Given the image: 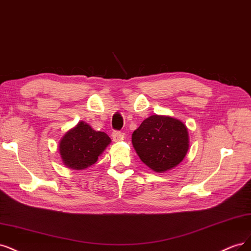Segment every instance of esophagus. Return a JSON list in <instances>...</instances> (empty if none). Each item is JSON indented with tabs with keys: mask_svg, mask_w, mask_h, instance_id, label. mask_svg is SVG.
<instances>
[{
	"mask_svg": "<svg viewBox=\"0 0 251 251\" xmlns=\"http://www.w3.org/2000/svg\"><path fill=\"white\" fill-rule=\"evenodd\" d=\"M112 136V140H114L115 142H119L123 139V133L121 131H114L111 134Z\"/></svg>",
	"mask_w": 251,
	"mask_h": 251,
	"instance_id": "1",
	"label": "esophagus"
}]
</instances>
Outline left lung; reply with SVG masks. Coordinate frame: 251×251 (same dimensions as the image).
I'll list each match as a JSON object with an SVG mask.
<instances>
[{"mask_svg":"<svg viewBox=\"0 0 251 251\" xmlns=\"http://www.w3.org/2000/svg\"><path fill=\"white\" fill-rule=\"evenodd\" d=\"M132 145L145 165L163 173L179 165L187 155L188 129L179 120L153 115L133 131Z\"/></svg>","mask_w":251,"mask_h":251,"instance_id":"left-lung-1","label":"left lung"}]
</instances>
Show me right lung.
I'll return each mask as SVG.
<instances>
[{
    "instance_id": "1",
    "label": "right lung",
    "mask_w": 251,
    "mask_h": 251,
    "mask_svg": "<svg viewBox=\"0 0 251 251\" xmlns=\"http://www.w3.org/2000/svg\"><path fill=\"white\" fill-rule=\"evenodd\" d=\"M111 140L101 131H96L83 121L62 136L59 153L63 164L73 170H83L94 165Z\"/></svg>"
}]
</instances>
